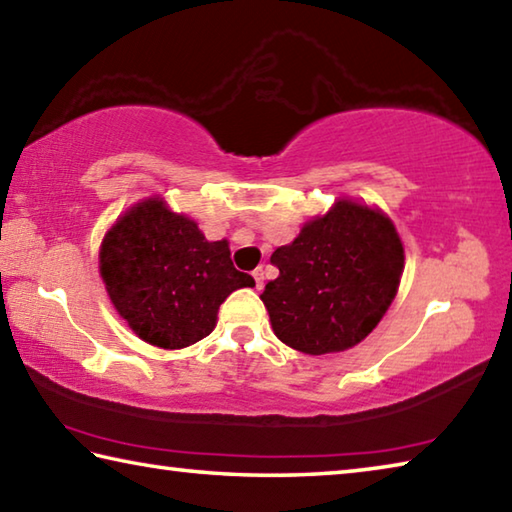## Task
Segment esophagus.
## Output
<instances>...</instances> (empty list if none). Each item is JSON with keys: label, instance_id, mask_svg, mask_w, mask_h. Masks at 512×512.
I'll return each mask as SVG.
<instances>
[{"label": "esophagus", "instance_id": "obj_1", "mask_svg": "<svg viewBox=\"0 0 512 512\" xmlns=\"http://www.w3.org/2000/svg\"><path fill=\"white\" fill-rule=\"evenodd\" d=\"M253 277H255V286H257V291H262V288H264V268H255V271H253Z\"/></svg>", "mask_w": 512, "mask_h": 512}]
</instances>
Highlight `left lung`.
I'll return each instance as SVG.
<instances>
[{
  "label": "left lung",
  "mask_w": 512,
  "mask_h": 512,
  "mask_svg": "<svg viewBox=\"0 0 512 512\" xmlns=\"http://www.w3.org/2000/svg\"><path fill=\"white\" fill-rule=\"evenodd\" d=\"M280 277L259 295L275 336L311 356L345 351L383 320L401 284L405 250L378 208L338 199L271 255Z\"/></svg>",
  "instance_id": "8db88e82"
}]
</instances>
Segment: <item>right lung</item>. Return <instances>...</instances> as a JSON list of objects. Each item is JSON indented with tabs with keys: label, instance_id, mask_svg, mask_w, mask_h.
Wrapping results in <instances>:
<instances>
[{
	"label": "right lung",
	"instance_id": "right-lung-1",
	"mask_svg": "<svg viewBox=\"0 0 512 512\" xmlns=\"http://www.w3.org/2000/svg\"><path fill=\"white\" fill-rule=\"evenodd\" d=\"M100 275L129 329L161 349L190 347L215 329L226 297L255 286L232 266L228 241H208L197 221L161 197L129 208L100 246Z\"/></svg>",
	"mask_w": 512,
	"mask_h": 512
}]
</instances>
